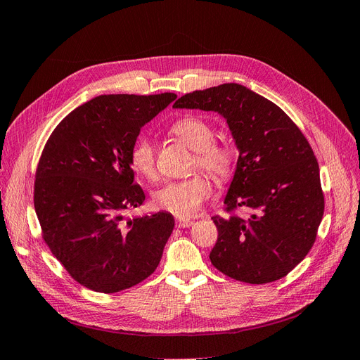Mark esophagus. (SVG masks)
<instances>
[{
	"mask_svg": "<svg viewBox=\"0 0 360 360\" xmlns=\"http://www.w3.org/2000/svg\"><path fill=\"white\" fill-rule=\"evenodd\" d=\"M193 224H194V221H190V219H176L178 229H187V227H191Z\"/></svg>",
	"mask_w": 360,
	"mask_h": 360,
	"instance_id": "esophagus-1",
	"label": "esophagus"
}]
</instances>
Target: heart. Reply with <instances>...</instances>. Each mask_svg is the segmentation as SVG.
<instances>
[{
    "mask_svg": "<svg viewBox=\"0 0 360 360\" xmlns=\"http://www.w3.org/2000/svg\"><path fill=\"white\" fill-rule=\"evenodd\" d=\"M172 133L181 142L195 151L193 167H200L215 179L229 176L233 165V151L230 146L217 143L215 131L203 118L185 115L170 127ZM130 165L138 175L145 179L157 178L155 151L151 141L141 136L130 150ZM210 195V182L203 175H194L187 179L170 181L154 191V203L157 207L170 214L187 218L194 215L202 203Z\"/></svg>",
    "mask_w": 360,
    "mask_h": 360,
    "instance_id": "heart-1",
    "label": "heart"
}]
</instances>
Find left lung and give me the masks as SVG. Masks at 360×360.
Here are the masks:
<instances>
[{
    "instance_id": "1",
    "label": "left lung",
    "mask_w": 360,
    "mask_h": 360,
    "mask_svg": "<svg viewBox=\"0 0 360 360\" xmlns=\"http://www.w3.org/2000/svg\"><path fill=\"white\" fill-rule=\"evenodd\" d=\"M173 108L218 112L238 150L224 205L240 218L214 217L218 240L210 262L245 283L285 277L311 249L325 200L310 143L276 103L250 89L225 83L179 98Z\"/></svg>"
}]
</instances>
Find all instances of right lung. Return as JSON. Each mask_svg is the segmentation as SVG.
Listing matches in <instances>:
<instances>
[{
  "mask_svg": "<svg viewBox=\"0 0 360 360\" xmlns=\"http://www.w3.org/2000/svg\"><path fill=\"white\" fill-rule=\"evenodd\" d=\"M175 93L102 95L71 111L50 135L37 167L34 206L43 238L72 278L114 294L151 276L175 219L157 212L124 219L145 194L130 150Z\"/></svg>",
  "mask_w": 360,
  "mask_h": 360,
  "instance_id": "obj_1",
  "label": "right lung"
}]
</instances>
